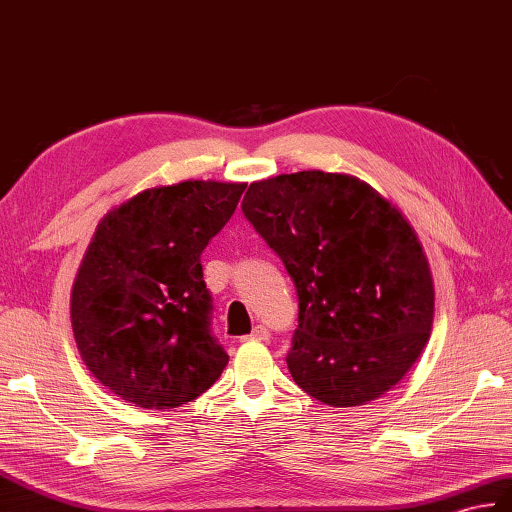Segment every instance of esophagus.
Returning <instances> with one entry per match:
<instances>
[{
	"label": "esophagus",
	"mask_w": 512,
	"mask_h": 512,
	"mask_svg": "<svg viewBox=\"0 0 512 512\" xmlns=\"http://www.w3.org/2000/svg\"><path fill=\"white\" fill-rule=\"evenodd\" d=\"M268 338H270L268 329H266V327H261V325H257V327L251 331V334L242 338V342H246V340H261V342H266Z\"/></svg>",
	"instance_id": "obj_1"
}]
</instances>
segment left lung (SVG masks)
<instances>
[{"mask_svg": "<svg viewBox=\"0 0 512 512\" xmlns=\"http://www.w3.org/2000/svg\"><path fill=\"white\" fill-rule=\"evenodd\" d=\"M242 211L299 294L294 382L334 408L386 395L434 323L430 264L403 213L358 176L323 170L251 183Z\"/></svg>", "mask_w": 512, "mask_h": 512, "instance_id": "1", "label": "left lung"}]
</instances>
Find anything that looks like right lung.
<instances>
[{"instance_id": "right-lung-1", "label": "right lung", "mask_w": 512, "mask_h": 512, "mask_svg": "<svg viewBox=\"0 0 512 512\" xmlns=\"http://www.w3.org/2000/svg\"><path fill=\"white\" fill-rule=\"evenodd\" d=\"M246 183L157 185L100 220L71 288L82 362L126 403L170 410L200 397L229 355L211 336L200 253Z\"/></svg>"}]
</instances>
